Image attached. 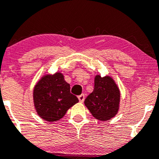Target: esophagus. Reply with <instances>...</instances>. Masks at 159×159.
<instances>
[{
	"instance_id": "34e87169",
	"label": "esophagus",
	"mask_w": 159,
	"mask_h": 159,
	"mask_svg": "<svg viewBox=\"0 0 159 159\" xmlns=\"http://www.w3.org/2000/svg\"><path fill=\"white\" fill-rule=\"evenodd\" d=\"M78 99H79V102H83L84 100V94H81V95H80L79 96H78Z\"/></svg>"
}]
</instances>
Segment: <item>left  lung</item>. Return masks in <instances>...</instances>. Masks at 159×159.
I'll use <instances>...</instances> for the list:
<instances>
[{
    "mask_svg": "<svg viewBox=\"0 0 159 159\" xmlns=\"http://www.w3.org/2000/svg\"><path fill=\"white\" fill-rule=\"evenodd\" d=\"M94 90L84 100V105L97 120L106 121L118 113L120 91L111 76L95 77Z\"/></svg>",
    "mask_w": 159,
    "mask_h": 159,
    "instance_id": "1",
    "label": "left lung"
}]
</instances>
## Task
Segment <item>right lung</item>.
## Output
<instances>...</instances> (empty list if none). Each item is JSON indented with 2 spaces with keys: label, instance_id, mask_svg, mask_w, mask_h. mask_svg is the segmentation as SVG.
<instances>
[{
  "label": "right lung",
  "instance_id": "1",
  "mask_svg": "<svg viewBox=\"0 0 159 159\" xmlns=\"http://www.w3.org/2000/svg\"><path fill=\"white\" fill-rule=\"evenodd\" d=\"M70 84L61 71L43 75L34 86L32 93L39 116L48 122L62 119L67 111L78 102V98L70 93Z\"/></svg>",
  "mask_w": 159,
  "mask_h": 159
}]
</instances>
